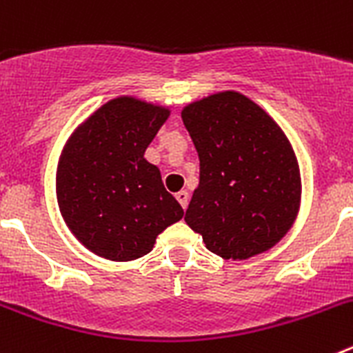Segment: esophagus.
I'll list each match as a JSON object with an SVG mask.
<instances>
[{"instance_id": "34e87169", "label": "esophagus", "mask_w": 353, "mask_h": 353, "mask_svg": "<svg viewBox=\"0 0 353 353\" xmlns=\"http://www.w3.org/2000/svg\"><path fill=\"white\" fill-rule=\"evenodd\" d=\"M176 199H179V203L182 205L183 210H185L187 205H189V192H187V191H179V192H176Z\"/></svg>"}]
</instances>
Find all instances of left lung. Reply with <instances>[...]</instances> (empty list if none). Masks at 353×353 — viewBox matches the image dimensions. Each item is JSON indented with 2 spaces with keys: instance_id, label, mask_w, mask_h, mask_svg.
<instances>
[{
  "instance_id": "left-lung-1",
  "label": "left lung",
  "mask_w": 353,
  "mask_h": 353,
  "mask_svg": "<svg viewBox=\"0 0 353 353\" xmlns=\"http://www.w3.org/2000/svg\"><path fill=\"white\" fill-rule=\"evenodd\" d=\"M182 120L199 157V183L183 221L224 260L269 251L301 208V170L286 134L235 90L189 102Z\"/></svg>"
}]
</instances>
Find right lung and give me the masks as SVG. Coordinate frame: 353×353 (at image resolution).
<instances>
[{"label": "right lung", "mask_w": 353, "mask_h": 353, "mask_svg": "<svg viewBox=\"0 0 353 353\" xmlns=\"http://www.w3.org/2000/svg\"><path fill=\"white\" fill-rule=\"evenodd\" d=\"M168 105L121 95L83 120L56 168V199L70 233L97 256L132 261L182 219L145 150L170 118Z\"/></svg>", "instance_id": "add662e5"}]
</instances>
